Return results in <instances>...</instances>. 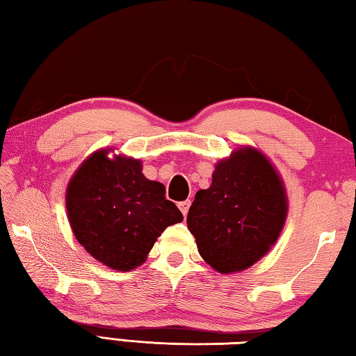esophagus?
<instances>
[{
    "instance_id": "34e87169",
    "label": "esophagus",
    "mask_w": 356,
    "mask_h": 356,
    "mask_svg": "<svg viewBox=\"0 0 356 356\" xmlns=\"http://www.w3.org/2000/svg\"><path fill=\"white\" fill-rule=\"evenodd\" d=\"M178 207H179V211L183 212V216L186 217V216H187V212H189V207H191V200L179 201V203H178Z\"/></svg>"
}]
</instances>
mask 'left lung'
Here are the masks:
<instances>
[{"label":"left lung","mask_w":356,"mask_h":356,"mask_svg":"<svg viewBox=\"0 0 356 356\" xmlns=\"http://www.w3.org/2000/svg\"><path fill=\"white\" fill-rule=\"evenodd\" d=\"M286 216V189L277 169L260 150L241 145L216 164L209 189L197 192L187 227L206 264L232 274L270 252Z\"/></svg>","instance_id":"8db88e82"}]
</instances>
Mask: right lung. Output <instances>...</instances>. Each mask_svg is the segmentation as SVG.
I'll list each match as a JSON object with an SVG mask.
<instances>
[{"mask_svg":"<svg viewBox=\"0 0 356 356\" xmlns=\"http://www.w3.org/2000/svg\"><path fill=\"white\" fill-rule=\"evenodd\" d=\"M100 149L74 172L66 212L74 237L100 264L116 271L140 266L167 226L183 221L165 187L147 179L140 159L108 156Z\"/></svg>","mask_w":356,"mask_h":356,"instance_id":"right-lung-1","label":"right lung"}]
</instances>
